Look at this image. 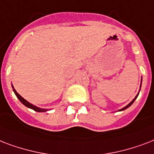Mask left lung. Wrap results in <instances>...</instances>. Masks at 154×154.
I'll return each mask as SVG.
<instances>
[{
    "label": "left lung",
    "mask_w": 154,
    "mask_h": 154,
    "mask_svg": "<svg viewBox=\"0 0 154 154\" xmlns=\"http://www.w3.org/2000/svg\"><path fill=\"white\" fill-rule=\"evenodd\" d=\"M140 82H142V78H141V81H140ZM140 88H141V83H140ZM140 90H139V92H138V93H137V96H135V98L133 99V100L131 101L130 103H128V105H126L125 107H124V108H121V109H120V110H118V112H120V111H124V110H125V109H127V108H129V107H130V106L132 105V104H133V102H134V101L136 100V99L137 98L138 95H139V93H140Z\"/></svg>",
    "instance_id": "1"
}]
</instances>
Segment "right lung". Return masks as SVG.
<instances>
[{
	"label": "right lung",
	"instance_id": "1",
	"mask_svg": "<svg viewBox=\"0 0 154 154\" xmlns=\"http://www.w3.org/2000/svg\"><path fill=\"white\" fill-rule=\"evenodd\" d=\"M12 88H13V91H14V92L15 93V95H16V96L17 97V99H18L19 100L21 101V103H23L24 105L26 106V107H27V108H31V109L34 110L35 112H47V111L49 110V109H46V108H38V107H37V106H35V105H34V104L30 103L29 102H28V101L26 100H25V99H24L22 96H20V95H19V94L17 92V91L14 89L13 84H12Z\"/></svg>",
	"mask_w": 154,
	"mask_h": 154
}]
</instances>
